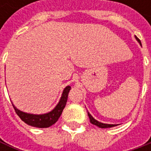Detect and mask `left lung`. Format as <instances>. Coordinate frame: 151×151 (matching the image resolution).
I'll use <instances>...</instances> for the list:
<instances>
[{
	"label": "left lung",
	"mask_w": 151,
	"mask_h": 151,
	"mask_svg": "<svg viewBox=\"0 0 151 151\" xmlns=\"http://www.w3.org/2000/svg\"><path fill=\"white\" fill-rule=\"evenodd\" d=\"M137 39V38H136ZM137 41H139L138 39H137ZM140 43V42H139ZM140 45H141V43H140ZM87 114H88V116H89V119H90V122L92 123V124H93V125H96L97 127H99V128H101V129H106V128H112V127H114V126H116L115 124H106V123H102V122H98V121H96L88 112H87Z\"/></svg>",
	"instance_id": "8db88e82"
}]
</instances>
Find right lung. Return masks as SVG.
<instances>
[{"label":"right lung","instance_id":"1","mask_svg":"<svg viewBox=\"0 0 151 151\" xmlns=\"http://www.w3.org/2000/svg\"><path fill=\"white\" fill-rule=\"evenodd\" d=\"M71 90V86H67L62 93V96L60 98L59 102L58 105L55 106L54 109H52L50 112L47 114H27L22 111H20L15 107L14 104H12L14 106L15 113L17 115L21 118L22 121H23L25 123L28 125H30L32 127L36 128H49L54 123L57 122L58 118L60 117L65 106L66 105L67 98H68V93Z\"/></svg>","mask_w":151,"mask_h":151}]
</instances>
